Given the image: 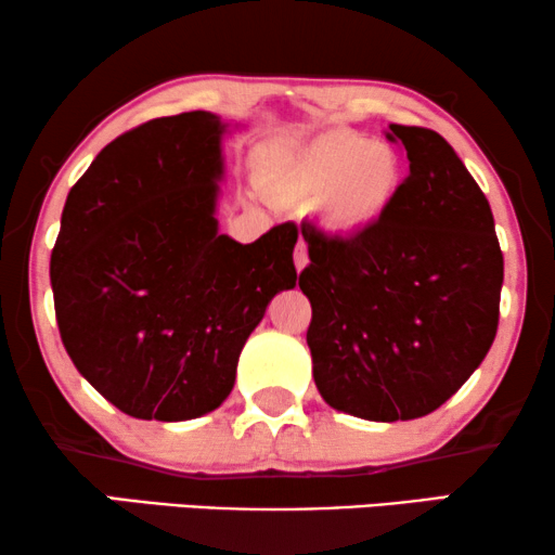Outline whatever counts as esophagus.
I'll return each mask as SVG.
<instances>
[{
    "mask_svg": "<svg viewBox=\"0 0 555 555\" xmlns=\"http://www.w3.org/2000/svg\"><path fill=\"white\" fill-rule=\"evenodd\" d=\"M293 262H295V270H302L308 264V247H306V242H298V245H295V253H293Z\"/></svg>",
    "mask_w": 555,
    "mask_h": 555,
    "instance_id": "esophagus-1",
    "label": "esophagus"
}]
</instances>
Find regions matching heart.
<instances>
[{
  "label": "heart",
  "mask_w": 555,
  "mask_h": 555,
  "mask_svg": "<svg viewBox=\"0 0 555 555\" xmlns=\"http://www.w3.org/2000/svg\"><path fill=\"white\" fill-rule=\"evenodd\" d=\"M268 184L287 199L318 202L336 232H363L399 199L404 162L391 143L356 131H328L300 146L275 149L264 164Z\"/></svg>",
  "instance_id": "1"
}]
</instances>
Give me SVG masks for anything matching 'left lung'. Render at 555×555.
Listing matches in <instances>:
<instances>
[{
    "mask_svg": "<svg viewBox=\"0 0 555 555\" xmlns=\"http://www.w3.org/2000/svg\"><path fill=\"white\" fill-rule=\"evenodd\" d=\"M409 177L382 222L351 237L302 222L308 346L321 397L371 422L435 412L498 333L503 253L490 204L437 131L389 126Z\"/></svg>",
    "mask_w": 555,
    "mask_h": 555,
    "instance_id": "obj_1",
    "label": "left lung"
}]
</instances>
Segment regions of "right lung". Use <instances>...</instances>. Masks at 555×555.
<instances>
[{"label":"right lung","instance_id":"obj_1","mask_svg":"<svg viewBox=\"0 0 555 555\" xmlns=\"http://www.w3.org/2000/svg\"><path fill=\"white\" fill-rule=\"evenodd\" d=\"M215 113L154 118L111 141L67 194L50 257L60 338L135 420L184 422L230 397L242 346L298 280V227L253 245L217 232Z\"/></svg>","mask_w":555,"mask_h":555}]
</instances>
